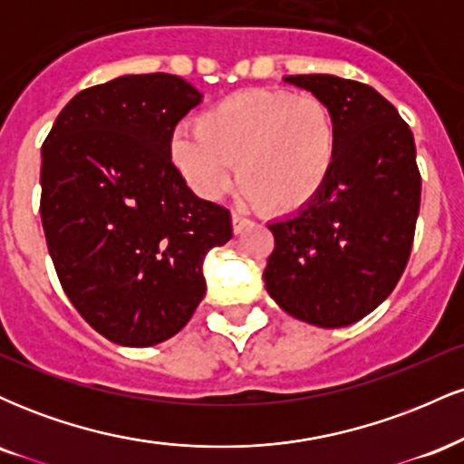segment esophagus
Here are the masks:
<instances>
[{
    "mask_svg": "<svg viewBox=\"0 0 464 464\" xmlns=\"http://www.w3.org/2000/svg\"><path fill=\"white\" fill-rule=\"evenodd\" d=\"M231 222H233V233H236V236H239V233L246 231V228L250 227L248 218H244V216H239V214H233L231 216Z\"/></svg>",
    "mask_w": 464,
    "mask_h": 464,
    "instance_id": "esophagus-1",
    "label": "esophagus"
}]
</instances>
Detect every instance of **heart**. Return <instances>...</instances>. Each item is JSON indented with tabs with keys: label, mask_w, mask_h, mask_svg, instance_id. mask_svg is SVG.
I'll return each mask as SVG.
<instances>
[{
	"label": "heart",
	"mask_w": 464,
	"mask_h": 464,
	"mask_svg": "<svg viewBox=\"0 0 464 464\" xmlns=\"http://www.w3.org/2000/svg\"><path fill=\"white\" fill-rule=\"evenodd\" d=\"M338 124L323 100L242 89L179 129L169 157L196 196L218 200L236 174L248 205L292 216L321 196L338 159Z\"/></svg>",
	"instance_id": "obj_1"
}]
</instances>
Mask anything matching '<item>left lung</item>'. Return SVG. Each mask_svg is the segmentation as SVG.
Wrapping results in <instances>:
<instances>
[{"label": "left lung", "instance_id": "left-lung-1", "mask_svg": "<svg viewBox=\"0 0 464 464\" xmlns=\"http://www.w3.org/2000/svg\"><path fill=\"white\" fill-rule=\"evenodd\" d=\"M332 109L338 159L310 207L268 225L264 270L281 310L318 327H347L395 290L412 250L420 174L412 130L384 95L329 73L287 76Z\"/></svg>", "mask_w": 464, "mask_h": 464}]
</instances>
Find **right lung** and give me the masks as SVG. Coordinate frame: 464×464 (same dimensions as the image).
Instances as JSON below:
<instances>
[{"instance_id":"add662e5","label":"right lung","mask_w":464,"mask_h":464,"mask_svg":"<svg viewBox=\"0 0 464 464\" xmlns=\"http://www.w3.org/2000/svg\"><path fill=\"white\" fill-rule=\"evenodd\" d=\"M202 102L169 73L84 89L41 148V220L63 290L121 347H152L205 296L202 262L233 237L231 214L185 185L174 126Z\"/></svg>"}]
</instances>
